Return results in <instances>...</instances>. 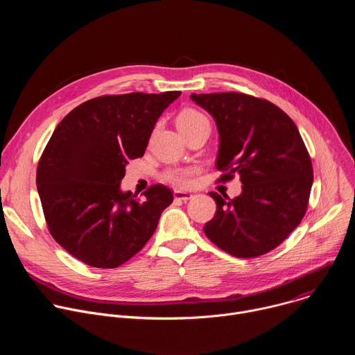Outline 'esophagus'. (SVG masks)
<instances>
[{"label": "esophagus", "instance_id": "esophagus-1", "mask_svg": "<svg viewBox=\"0 0 355 355\" xmlns=\"http://www.w3.org/2000/svg\"><path fill=\"white\" fill-rule=\"evenodd\" d=\"M174 198L177 200H188L192 198L191 192H184V191H174Z\"/></svg>", "mask_w": 355, "mask_h": 355}]
</instances>
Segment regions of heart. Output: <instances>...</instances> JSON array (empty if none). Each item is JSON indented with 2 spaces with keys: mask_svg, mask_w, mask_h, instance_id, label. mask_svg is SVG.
Returning a JSON list of instances; mask_svg holds the SVG:
<instances>
[{
  "mask_svg": "<svg viewBox=\"0 0 355 355\" xmlns=\"http://www.w3.org/2000/svg\"><path fill=\"white\" fill-rule=\"evenodd\" d=\"M177 128L187 136L204 126H211L208 118L195 108H185L177 116ZM193 168H173L164 173V180L173 185L187 188L193 184Z\"/></svg>",
  "mask_w": 355,
  "mask_h": 355,
  "instance_id": "1",
  "label": "heart"
}]
</instances>
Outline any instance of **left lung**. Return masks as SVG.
<instances>
[{"mask_svg": "<svg viewBox=\"0 0 355 355\" xmlns=\"http://www.w3.org/2000/svg\"><path fill=\"white\" fill-rule=\"evenodd\" d=\"M216 121L220 135L219 182L240 175L233 199L209 192L216 214L207 237L230 256L251 259L278 247L302 222L309 205L313 167L295 122L264 98L244 92L192 94Z\"/></svg>", "mask_w": 355, "mask_h": 355, "instance_id": "obj_1", "label": "left lung"}]
</instances>
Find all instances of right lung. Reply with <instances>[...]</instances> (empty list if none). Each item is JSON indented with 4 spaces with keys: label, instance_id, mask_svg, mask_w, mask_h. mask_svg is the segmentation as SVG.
<instances>
[{
    "label": "right lung",
    "instance_id": "right-lung-1",
    "mask_svg": "<svg viewBox=\"0 0 355 355\" xmlns=\"http://www.w3.org/2000/svg\"><path fill=\"white\" fill-rule=\"evenodd\" d=\"M181 91L101 95L69 112L37 163L36 185L52 237L77 260L116 268L153 236L173 191L163 184L121 192L130 160L143 157L163 111Z\"/></svg>",
    "mask_w": 355,
    "mask_h": 355
}]
</instances>
